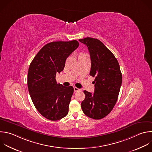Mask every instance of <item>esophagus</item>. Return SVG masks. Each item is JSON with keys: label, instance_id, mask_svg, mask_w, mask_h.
Wrapping results in <instances>:
<instances>
[{"label": "esophagus", "instance_id": "1", "mask_svg": "<svg viewBox=\"0 0 152 152\" xmlns=\"http://www.w3.org/2000/svg\"><path fill=\"white\" fill-rule=\"evenodd\" d=\"M80 89H79V88H76V87H74V91L75 92H77V91H80Z\"/></svg>", "mask_w": 152, "mask_h": 152}]
</instances>
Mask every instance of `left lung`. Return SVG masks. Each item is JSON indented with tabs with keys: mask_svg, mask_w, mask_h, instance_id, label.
Wrapping results in <instances>:
<instances>
[{
	"mask_svg": "<svg viewBox=\"0 0 152 152\" xmlns=\"http://www.w3.org/2000/svg\"><path fill=\"white\" fill-rule=\"evenodd\" d=\"M88 49L91 60L89 75L95 77L94 92H83L81 103L84 114L94 119H101L109 115L118 98L122 76L117 59L100 40L92 37L79 40Z\"/></svg>",
	"mask_w": 152,
	"mask_h": 152,
	"instance_id": "1",
	"label": "left lung"
}]
</instances>
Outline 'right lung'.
<instances>
[{"label": "right lung", "instance_id": "1", "mask_svg": "<svg viewBox=\"0 0 152 152\" xmlns=\"http://www.w3.org/2000/svg\"><path fill=\"white\" fill-rule=\"evenodd\" d=\"M77 40L52 42L45 45L31 61L27 86L37 111L50 121H58L69 112L74 89L57 84L56 76L63 70L67 58L79 46Z\"/></svg>", "mask_w": 152, "mask_h": 152}]
</instances>
